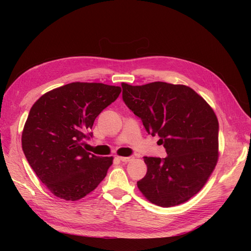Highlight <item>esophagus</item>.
Returning a JSON list of instances; mask_svg holds the SVG:
<instances>
[{
    "mask_svg": "<svg viewBox=\"0 0 251 251\" xmlns=\"http://www.w3.org/2000/svg\"><path fill=\"white\" fill-rule=\"evenodd\" d=\"M119 159L121 162H124V163H127V162H130L134 159V156H127V157H124V156H120Z\"/></svg>",
    "mask_w": 251,
    "mask_h": 251,
    "instance_id": "esophagus-1",
    "label": "esophagus"
}]
</instances>
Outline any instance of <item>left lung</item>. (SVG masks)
I'll return each mask as SVG.
<instances>
[{
	"instance_id": "left-lung-1",
	"label": "left lung",
	"mask_w": 251,
	"mask_h": 251,
	"mask_svg": "<svg viewBox=\"0 0 251 251\" xmlns=\"http://www.w3.org/2000/svg\"><path fill=\"white\" fill-rule=\"evenodd\" d=\"M123 101L142 121L149 135L159 136L167 156H145L148 172L137 182L153 204L176 206L189 201L209 178L218 161L219 123L209 104L184 85L122 83Z\"/></svg>"
}]
</instances>
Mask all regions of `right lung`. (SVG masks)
Here are the masks:
<instances>
[{
	"instance_id": "obj_1",
	"label": "right lung",
	"mask_w": 251,
	"mask_h": 251,
	"mask_svg": "<svg viewBox=\"0 0 251 251\" xmlns=\"http://www.w3.org/2000/svg\"><path fill=\"white\" fill-rule=\"evenodd\" d=\"M119 86L70 83L52 89L32 105L23 131V151L31 168L52 194L77 201L104 179L112 157L85 151L94 122L119 97Z\"/></svg>"
}]
</instances>
